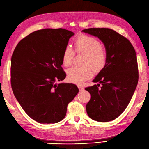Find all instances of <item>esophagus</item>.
I'll use <instances>...</instances> for the list:
<instances>
[{"instance_id": "34e87169", "label": "esophagus", "mask_w": 149, "mask_h": 149, "mask_svg": "<svg viewBox=\"0 0 149 149\" xmlns=\"http://www.w3.org/2000/svg\"><path fill=\"white\" fill-rule=\"evenodd\" d=\"M78 87L79 90H80V91H81V90H83V89H84V87H83V86H81V85H78Z\"/></svg>"}]
</instances>
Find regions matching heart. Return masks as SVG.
Instances as JSON below:
<instances>
[{"instance_id":"heart-1","label":"heart","mask_w":149,"mask_h":149,"mask_svg":"<svg viewBox=\"0 0 149 149\" xmlns=\"http://www.w3.org/2000/svg\"><path fill=\"white\" fill-rule=\"evenodd\" d=\"M75 52L77 54H83L85 56L82 67H74L68 71L69 80L75 84L81 85L94 74V68L99 71L104 67L107 62V54L105 49L96 39L91 36L81 35L75 39L74 42ZM75 53L70 47H66L62 55L63 64L68 67L73 61Z\"/></svg>"}]
</instances>
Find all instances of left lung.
<instances>
[{"instance_id":"1","label":"left lung","mask_w":149,"mask_h":149,"mask_svg":"<svg viewBox=\"0 0 149 149\" xmlns=\"http://www.w3.org/2000/svg\"><path fill=\"white\" fill-rule=\"evenodd\" d=\"M82 32L100 39L107 54L104 67L93 80L99 84L85 88L91 94V100L86 105L87 113L95 121L113 120L127 108L136 88L138 67L136 52L126 38L112 29L90 28Z\"/></svg>"}]
</instances>
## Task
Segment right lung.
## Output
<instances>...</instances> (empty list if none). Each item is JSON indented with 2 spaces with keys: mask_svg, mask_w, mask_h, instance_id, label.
I'll return each instance as SVG.
<instances>
[{
  "mask_svg": "<svg viewBox=\"0 0 149 149\" xmlns=\"http://www.w3.org/2000/svg\"><path fill=\"white\" fill-rule=\"evenodd\" d=\"M74 33L64 29H45L19 41L11 61V84L16 100L33 120L55 124L65 117L67 107L79 91L64 80L62 55Z\"/></svg>",
  "mask_w": 149,
  "mask_h": 149,
  "instance_id": "obj_1",
  "label": "right lung"
}]
</instances>
